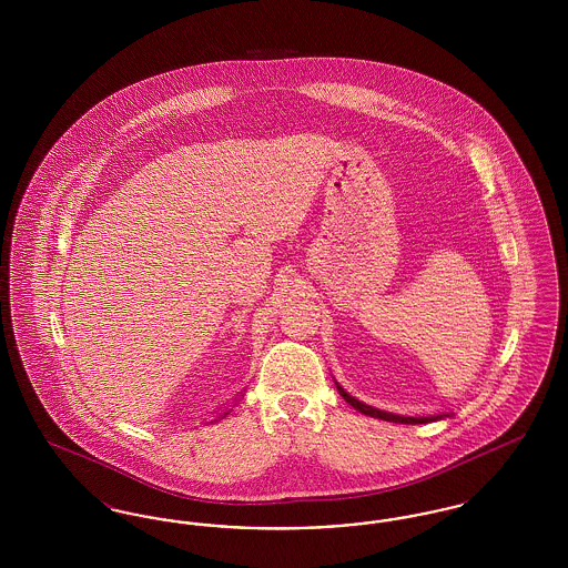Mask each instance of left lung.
I'll return each instance as SVG.
<instances>
[{"instance_id": "8db88e82", "label": "left lung", "mask_w": 568, "mask_h": 568, "mask_svg": "<svg viewBox=\"0 0 568 568\" xmlns=\"http://www.w3.org/2000/svg\"><path fill=\"white\" fill-rule=\"evenodd\" d=\"M336 387H338V392H341V396L353 406V408H357L359 413H364V415H371V417H377V419H385V422H394V424H428V422H436V419H443V417H449L447 413H443V415H433V417H405V415H394V413H385V410H378V408H373V406L364 405V403H359V400H355L353 396H349L338 383H336Z\"/></svg>"}]
</instances>
